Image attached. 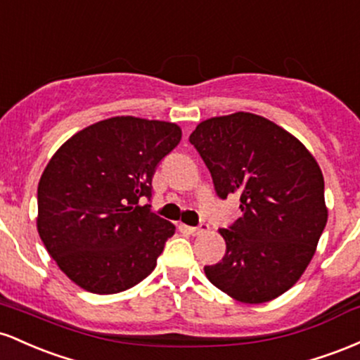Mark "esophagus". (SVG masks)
I'll use <instances>...</instances> for the list:
<instances>
[{
	"mask_svg": "<svg viewBox=\"0 0 360 360\" xmlns=\"http://www.w3.org/2000/svg\"><path fill=\"white\" fill-rule=\"evenodd\" d=\"M207 229H209V224H205V223H200L199 226H187V231L191 233V234H193V236L205 233V231H207Z\"/></svg>",
	"mask_w": 360,
	"mask_h": 360,
	"instance_id": "34e87169",
	"label": "esophagus"
}]
</instances>
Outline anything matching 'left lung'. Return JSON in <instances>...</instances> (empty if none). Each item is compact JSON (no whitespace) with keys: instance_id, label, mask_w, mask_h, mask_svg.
Segmentation results:
<instances>
[{"instance_id":"8db88e82","label":"left lung","mask_w":360,"mask_h":360,"mask_svg":"<svg viewBox=\"0 0 360 360\" xmlns=\"http://www.w3.org/2000/svg\"><path fill=\"white\" fill-rule=\"evenodd\" d=\"M188 141L211 172L221 199L240 197L223 260L209 281L246 304L276 300L300 281L328 219L320 165L285 129L236 112L204 120Z\"/></svg>"}]
</instances>
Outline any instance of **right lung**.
Masks as SVG:
<instances>
[{"label":"right lung","mask_w":360,"mask_h":360,"mask_svg":"<svg viewBox=\"0 0 360 360\" xmlns=\"http://www.w3.org/2000/svg\"><path fill=\"white\" fill-rule=\"evenodd\" d=\"M180 139L176 124L122 115L84 127L54 153L39 181L37 231L76 285L115 294L155 270L175 226L139 204Z\"/></svg>","instance_id":"right-lung-1"}]
</instances>
